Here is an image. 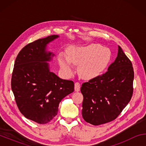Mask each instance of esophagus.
<instances>
[{
  "label": "esophagus",
  "mask_w": 146,
  "mask_h": 146,
  "mask_svg": "<svg viewBox=\"0 0 146 146\" xmlns=\"http://www.w3.org/2000/svg\"><path fill=\"white\" fill-rule=\"evenodd\" d=\"M80 90V84L78 82H76L75 84V91H79Z\"/></svg>",
  "instance_id": "1"
}]
</instances>
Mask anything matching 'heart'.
<instances>
[{"mask_svg": "<svg viewBox=\"0 0 146 146\" xmlns=\"http://www.w3.org/2000/svg\"><path fill=\"white\" fill-rule=\"evenodd\" d=\"M111 58L110 49L93 43L68 48L67 56L63 54L59 55L58 62L62 70L67 75L73 73L72 63L78 66V71L81 78L91 80L102 74L108 67Z\"/></svg>", "mask_w": 146, "mask_h": 146, "instance_id": "obj_1", "label": "heart"}]
</instances>
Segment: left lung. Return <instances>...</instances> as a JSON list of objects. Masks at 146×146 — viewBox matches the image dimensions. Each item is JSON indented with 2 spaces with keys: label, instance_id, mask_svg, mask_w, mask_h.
<instances>
[{
  "label": "left lung",
  "instance_id": "left-lung-1",
  "mask_svg": "<svg viewBox=\"0 0 146 146\" xmlns=\"http://www.w3.org/2000/svg\"><path fill=\"white\" fill-rule=\"evenodd\" d=\"M133 79L131 62L118 46L117 58L107 72L83 83L80 88L86 122L98 125L115 120L131 98Z\"/></svg>",
  "mask_w": 146,
  "mask_h": 146
}]
</instances>
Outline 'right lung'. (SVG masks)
I'll return each mask as SVG.
<instances>
[{
	"label": "right lung",
	"instance_id": "1",
	"mask_svg": "<svg viewBox=\"0 0 146 146\" xmlns=\"http://www.w3.org/2000/svg\"><path fill=\"white\" fill-rule=\"evenodd\" d=\"M53 35L28 44L15 62L11 90L19 110L24 117L38 123H46L57 115L59 103L73 92L74 82L63 80L49 70L55 55L47 45L57 38Z\"/></svg>",
	"mask_w": 146,
	"mask_h": 146
}]
</instances>
